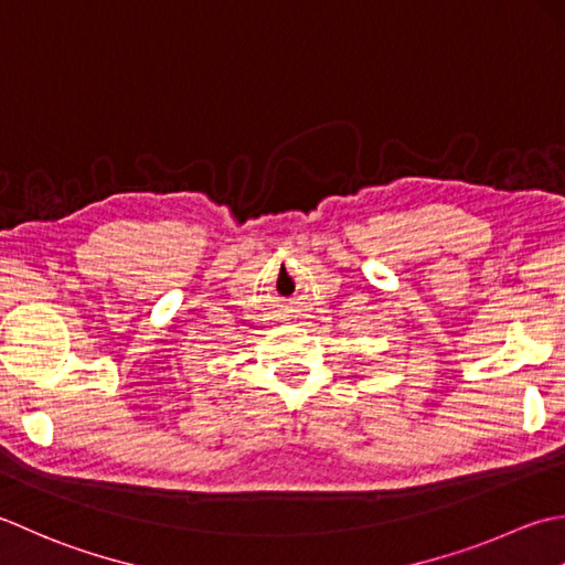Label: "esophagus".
Instances as JSON below:
<instances>
[{
  "label": "esophagus",
  "instance_id": "34e87169",
  "mask_svg": "<svg viewBox=\"0 0 565 565\" xmlns=\"http://www.w3.org/2000/svg\"><path fill=\"white\" fill-rule=\"evenodd\" d=\"M295 312H297V309H287V317H295Z\"/></svg>",
  "mask_w": 565,
  "mask_h": 565
}]
</instances>
